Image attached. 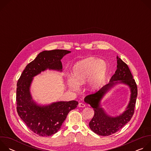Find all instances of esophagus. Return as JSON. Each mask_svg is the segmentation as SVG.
I'll return each instance as SVG.
<instances>
[{
	"label": "esophagus",
	"mask_w": 151,
	"mask_h": 151,
	"mask_svg": "<svg viewBox=\"0 0 151 151\" xmlns=\"http://www.w3.org/2000/svg\"><path fill=\"white\" fill-rule=\"evenodd\" d=\"M78 106L80 107H84L85 106V104H83V103H79L78 104Z\"/></svg>",
	"instance_id": "1"
}]
</instances>
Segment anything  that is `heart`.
Masks as SVG:
<instances>
[{"label": "heart", "instance_id": "obj_1", "mask_svg": "<svg viewBox=\"0 0 151 151\" xmlns=\"http://www.w3.org/2000/svg\"><path fill=\"white\" fill-rule=\"evenodd\" d=\"M107 64L103 60L95 57H88L76 63L72 69V77L68 79L70 88L77 90L78 85L85 84L89 81L90 87L97 89L107 73Z\"/></svg>", "mask_w": 151, "mask_h": 151}]
</instances>
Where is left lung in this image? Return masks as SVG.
Returning a JSON list of instances; mask_svg holds the SVG:
<instances>
[{"label": "left lung", "mask_w": 151, "mask_h": 151, "mask_svg": "<svg viewBox=\"0 0 151 151\" xmlns=\"http://www.w3.org/2000/svg\"><path fill=\"white\" fill-rule=\"evenodd\" d=\"M127 84L131 88V100L127 109L119 116L112 117L107 115L100 107L99 102L103 96L116 83ZM137 96V87L127 64L117 57V69L111 77L109 83L98 91L86 96L84 101L89 104L94 111V115L89 123L91 130L100 136H109L121 129L132 119Z\"/></svg>", "instance_id": "1"}]
</instances>
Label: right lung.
<instances>
[{
  "instance_id": "right-lung-1",
  "label": "right lung",
  "mask_w": 151,
  "mask_h": 151,
  "mask_svg": "<svg viewBox=\"0 0 151 151\" xmlns=\"http://www.w3.org/2000/svg\"><path fill=\"white\" fill-rule=\"evenodd\" d=\"M70 51L54 50L40 52L29 63L17 82V111L29 129L40 136L56 133L69 112L75 109L78 101H58L50 105H37L32 99L30 87L33 78L47 69L61 71V59Z\"/></svg>"
}]
</instances>
